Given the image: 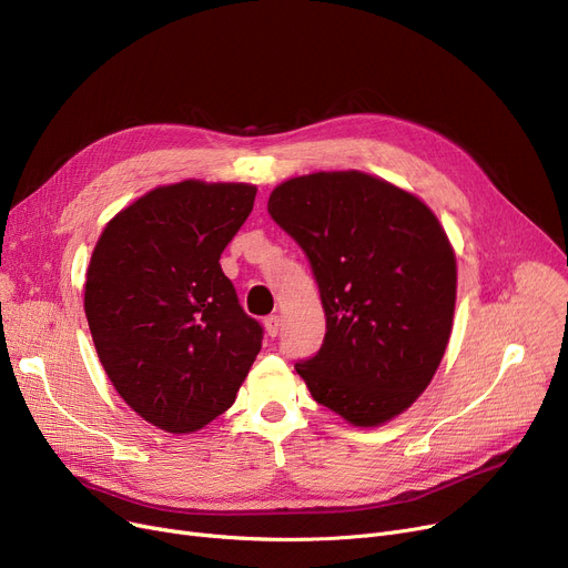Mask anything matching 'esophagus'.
Wrapping results in <instances>:
<instances>
[{"mask_svg": "<svg viewBox=\"0 0 568 568\" xmlns=\"http://www.w3.org/2000/svg\"><path fill=\"white\" fill-rule=\"evenodd\" d=\"M264 329H266L268 336L276 338L278 332H281V317H278V315H268V317L264 320Z\"/></svg>", "mask_w": 568, "mask_h": 568, "instance_id": "34e87169", "label": "esophagus"}]
</instances>
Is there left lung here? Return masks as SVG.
<instances>
[{"instance_id": "left-lung-1", "label": "left lung", "mask_w": 568, "mask_h": 568, "mask_svg": "<svg viewBox=\"0 0 568 568\" xmlns=\"http://www.w3.org/2000/svg\"><path fill=\"white\" fill-rule=\"evenodd\" d=\"M268 214L311 260L326 315L320 352L296 364L311 396L352 426L403 414L449 345L456 253L430 206L379 176H292Z\"/></svg>"}]
</instances>
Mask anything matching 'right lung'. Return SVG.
<instances>
[{
    "label": "right lung",
    "mask_w": 568,
    "mask_h": 568,
    "mask_svg": "<svg viewBox=\"0 0 568 568\" xmlns=\"http://www.w3.org/2000/svg\"><path fill=\"white\" fill-rule=\"evenodd\" d=\"M255 193L200 179L159 186L105 225L89 260L84 315L99 359L124 403L165 433L223 414L262 347L219 262Z\"/></svg>",
    "instance_id": "1"
}]
</instances>
